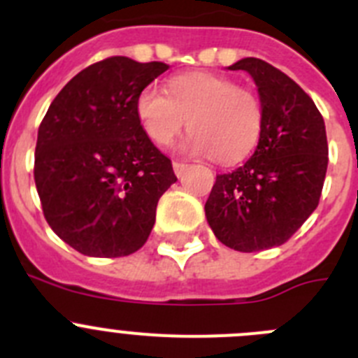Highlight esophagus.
<instances>
[{
    "instance_id": "34e87169",
    "label": "esophagus",
    "mask_w": 358,
    "mask_h": 358,
    "mask_svg": "<svg viewBox=\"0 0 358 358\" xmlns=\"http://www.w3.org/2000/svg\"><path fill=\"white\" fill-rule=\"evenodd\" d=\"M186 170H188V164L181 163V161H173V172H176L177 177H181Z\"/></svg>"
}]
</instances>
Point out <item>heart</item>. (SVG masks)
<instances>
[{"instance_id":"obj_1","label":"heart","mask_w":358,"mask_h":358,"mask_svg":"<svg viewBox=\"0 0 358 358\" xmlns=\"http://www.w3.org/2000/svg\"><path fill=\"white\" fill-rule=\"evenodd\" d=\"M164 91L147 85L136 98V115L154 145L166 147L188 125L185 148L194 154L231 164L255 150L264 106L252 90L222 75L185 73L170 78Z\"/></svg>"}]
</instances>
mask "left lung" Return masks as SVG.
<instances>
[{
	"mask_svg": "<svg viewBox=\"0 0 358 358\" xmlns=\"http://www.w3.org/2000/svg\"><path fill=\"white\" fill-rule=\"evenodd\" d=\"M229 69L255 80L264 129L252 156L217 176L204 210L224 245L264 251L285 243L317 208L328 166L327 129L314 100L268 62L248 57Z\"/></svg>",
	"mask_w": 358,
	"mask_h": 358,
	"instance_id": "8db88e82",
	"label": "left lung"
}]
</instances>
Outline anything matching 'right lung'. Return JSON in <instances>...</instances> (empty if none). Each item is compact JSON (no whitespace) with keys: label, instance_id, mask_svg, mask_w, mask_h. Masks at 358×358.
Listing matches in <instances>:
<instances>
[{"label":"right lung","instance_id":"add662e5","mask_svg":"<svg viewBox=\"0 0 358 358\" xmlns=\"http://www.w3.org/2000/svg\"><path fill=\"white\" fill-rule=\"evenodd\" d=\"M166 69L129 57L94 62L62 87L41 122L34 179L44 218L82 255L138 251L157 201L177 181L136 115L138 94Z\"/></svg>","mask_w":358,"mask_h":358}]
</instances>
